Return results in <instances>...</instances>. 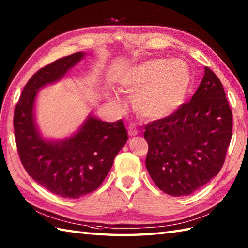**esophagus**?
<instances>
[{
    "instance_id": "obj_1",
    "label": "esophagus",
    "mask_w": 248,
    "mask_h": 248,
    "mask_svg": "<svg viewBox=\"0 0 248 248\" xmlns=\"http://www.w3.org/2000/svg\"><path fill=\"white\" fill-rule=\"evenodd\" d=\"M137 133H138V131H137V129L135 128V126H133V125H130V126H129V129H128V134H129V136H130V137H134V136H136V135H137Z\"/></svg>"
}]
</instances>
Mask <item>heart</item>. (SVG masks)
Wrapping results in <instances>:
<instances>
[{
  "mask_svg": "<svg viewBox=\"0 0 248 248\" xmlns=\"http://www.w3.org/2000/svg\"><path fill=\"white\" fill-rule=\"evenodd\" d=\"M193 78L189 65L180 59L155 58L132 65L117 78L118 88L133 94L134 111L148 120H159L175 114L186 102ZM118 106V97H111Z\"/></svg>",
  "mask_w": 248,
  "mask_h": 248,
  "instance_id": "1",
  "label": "heart"
}]
</instances>
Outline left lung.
Instances as JSON below:
<instances>
[{
	"label": "left lung",
	"mask_w": 248,
	"mask_h": 248,
	"mask_svg": "<svg viewBox=\"0 0 248 248\" xmlns=\"http://www.w3.org/2000/svg\"><path fill=\"white\" fill-rule=\"evenodd\" d=\"M147 170L162 191L185 197L220 172L232 133V113L216 74L205 67L199 89L170 117L145 126Z\"/></svg>",
	"instance_id": "left-lung-1"
}]
</instances>
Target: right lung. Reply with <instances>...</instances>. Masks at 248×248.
<instances>
[{
  "label": "right lung",
  "mask_w": 248,
  "mask_h": 248,
  "mask_svg": "<svg viewBox=\"0 0 248 248\" xmlns=\"http://www.w3.org/2000/svg\"><path fill=\"white\" fill-rule=\"evenodd\" d=\"M85 53L63 57L39 70L23 89L14 115L16 142L27 173L62 198L79 199L95 191L128 140L122 120L106 123L89 114L72 135L55 140L42 135L36 123L38 92L60 81Z\"/></svg>",
  "instance_id": "add662e5"
}]
</instances>
